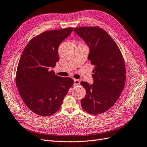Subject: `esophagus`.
Instances as JSON below:
<instances>
[{"label":"esophagus","instance_id":"obj_1","mask_svg":"<svg viewBox=\"0 0 147 147\" xmlns=\"http://www.w3.org/2000/svg\"><path fill=\"white\" fill-rule=\"evenodd\" d=\"M74 85L75 86L79 85H80V81L78 79H74Z\"/></svg>","mask_w":147,"mask_h":147}]
</instances>
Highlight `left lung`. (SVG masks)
<instances>
[{"label": "left lung", "mask_w": 147, "mask_h": 147, "mask_svg": "<svg viewBox=\"0 0 147 147\" xmlns=\"http://www.w3.org/2000/svg\"><path fill=\"white\" fill-rule=\"evenodd\" d=\"M74 31L87 44L88 59L95 66L93 84L81 82L86 89L83 109L92 115L104 113L114 105L125 83V66L120 50L106 32L98 27H80Z\"/></svg>", "instance_id": "1"}]
</instances>
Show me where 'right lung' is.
Instances as JSON below:
<instances>
[{
    "mask_svg": "<svg viewBox=\"0 0 147 147\" xmlns=\"http://www.w3.org/2000/svg\"><path fill=\"white\" fill-rule=\"evenodd\" d=\"M72 28L46 31L35 36L24 48L19 61L16 82L29 109L42 117L58 111L73 84L70 78L55 75L51 68L59 61L58 47Z\"/></svg>",
    "mask_w": 147,
    "mask_h": 147,
    "instance_id": "1",
    "label": "right lung"
}]
</instances>
